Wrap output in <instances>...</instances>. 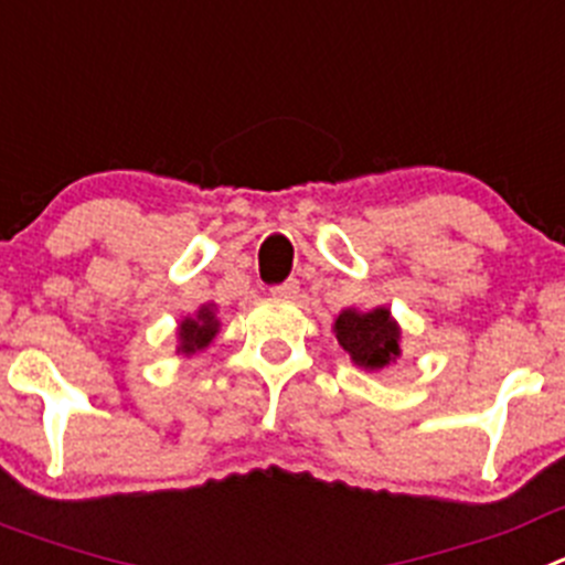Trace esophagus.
<instances>
[{"label":"esophagus","instance_id":"obj_1","mask_svg":"<svg viewBox=\"0 0 565 565\" xmlns=\"http://www.w3.org/2000/svg\"><path fill=\"white\" fill-rule=\"evenodd\" d=\"M271 294H274V297L294 299L299 294V282H297V279H286V282H279V286H274Z\"/></svg>","mask_w":565,"mask_h":565}]
</instances>
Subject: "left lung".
<instances>
[{
    "label": "left lung",
    "mask_w": 565,
    "mask_h": 565,
    "mask_svg": "<svg viewBox=\"0 0 565 565\" xmlns=\"http://www.w3.org/2000/svg\"><path fill=\"white\" fill-rule=\"evenodd\" d=\"M333 333L353 364L370 372L384 370L401 355V328L392 319L390 308H372L366 313L355 308L341 310Z\"/></svg>",
    "instance_id": "left-lung-1"
}]
</instances>
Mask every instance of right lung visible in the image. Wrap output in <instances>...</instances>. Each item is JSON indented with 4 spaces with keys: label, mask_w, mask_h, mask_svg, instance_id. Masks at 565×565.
Returning <instances> with one entry per match:
<instances>
[{
    "label": "right lung",
    "mask_w": 565,
    "mask_h": 565,
    "mask_svg": "<svg viewBox=\"0 0 565 565\" xmlns=\"http://www.w3.org/2000/svg\"><path fill=\"white\" fill-rule=\"evenodd\" d=\"M218 333V319H215V308L212 305H201L195 317H188L179 324V353L193 355L204 347H210V341Z\"/></svg>",
    "instance_id": "obj_1"
}]
</instances>
